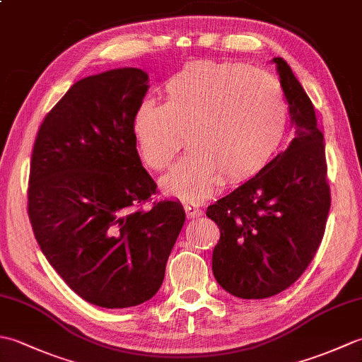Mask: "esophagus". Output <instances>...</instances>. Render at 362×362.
<instances>
[{
    "mask_svg": "<svg viewBox=\"0 0 362 362\" xmlns=\"http://www.w3.org/2000/svg\"><path fill=\"white\" fill-rule=\"evenodd\" d=\"M185 211H187V214L189 218H201L202 216V210L199 209L197 205H194V204H188V205H185Z\"/></svg>",
    "mask_w": 362,
    "mask_h": 362,
    "instance_id": "1",
    "label": "esophagus"
}]
</instances>
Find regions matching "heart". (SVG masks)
<instances>
[{"label":"heart","mask_w":362,"mask_h":362,"mask_svg":"<svg viewBox=\"0 0 362 362\" xmlns=\"http://www.w3.org/2000/svg\"><path fill=\"white\" fill-rule=\"evenodd\" d=\"M288 105L271 74L245 65L199 62L166 81L165 103L136 105L132 132L144 163L163 169L185 143L189 151L163 177L168 194L205 196L224 179L258 174L286 136Z\"/></svg>","instance_id":"b5f03b06"}]
</instances>
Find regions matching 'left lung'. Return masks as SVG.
I'll return each mask as SVG.
<instances>
[{"instance_id": "8db88e82", "label": "left lung", "mask_w": 362, "mask_h": 362, "mask_svg": "<svg viewBox=\"0 0 362 362\" xmlns=\"http://www.w3.org/2000/svg\"><path fill=\"white\" fill-rule=\"evenodd\" d=\"M272 62L296 138L255 177L206 209L221 232L213 275L240 298L272 297L305 272L324 238L332 205L324 134L311 99L281 57Z\"/></svg>"}]
</instances>
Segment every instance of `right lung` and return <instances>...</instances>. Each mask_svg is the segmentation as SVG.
Segmentation results:
<instances>
[{"instance_id": "add662e5", "label": "right lung", "mask_w": 362, "mask_h": 362, "mask_svg": "<svg viewBox=\"0 0 362 362\" xmlns=\"http://www.w3.org/2000/svg\"><path fill=\"white\" fill-rule=\"evenodd\" d=\"M140 68L78 81L46 115L34 143L28 213L43 255L76 294L129 308L157 294L185 211L153 202L132 132L149 88Z\"/></svg>"}]
</instances>
